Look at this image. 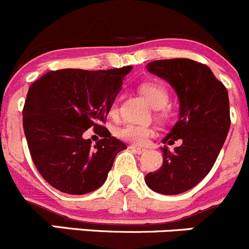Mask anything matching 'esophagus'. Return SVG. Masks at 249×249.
<instances>
[{"label": "esophagus", "instance_id": "34e87169", "mask_svg": "<svg viewBox=\"0 0 249 249\" xmlns=\"http://www.w3.org/2000/svg\"><path fill=\"white\" fill-rule=\"evenodd\" d=\"M130 148L135 152L136 154H142L143 152H146V149L141 148V147H136V146H130Z\"/></svg>", "mask_w": 249, "mask_h": 249}]
</instances>
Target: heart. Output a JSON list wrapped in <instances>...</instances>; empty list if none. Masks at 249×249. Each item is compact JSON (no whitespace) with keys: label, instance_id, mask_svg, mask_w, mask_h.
Wrapping results in <instances>:
<instances>
[{"label":"heart","instance_id":"b5f03b06","mask_svg":"<svg viewBox=\"0 0 249 249\" xmlns=\"http://www.w3.org/2000/svg\"><path fill=\"white\" fill-rule=\"evenodd\" d=\"M142 95L144 96L149 105L157 110L156 117L161 123H166L171 118V110L168 107L170 101V93L168 88L161 83H146L140 88ZM118 105L117 102L113 103L109 108V114L112 117L117 115ZM154 135V129L146 125L137 124H125L124 126L117 130V136L120 140L126 142H131L134 144H144L148 141L149 137Z\"/></svg>","mask_w":249,"mask_h":249}]
</instances>
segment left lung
Instances as JSON below:
<instances>
[{
    "mask_svg": "<svg viewBox=\"0 0 249 249\" xmlns=\"http://www.w3.org/2000/svg\"><path fill=\"white\" fill-rule=\"evenodd\" d=\"M147 69L178 93L180 118L163 143L181 144L161 147L163 165L144 180L158 194H182L208 175L223 148L231 124L228 90L209 67L189 58L153 60Z\"/></svg>",
    "mask_w": 249,
    "mask_h": 249,
    "instance_id": "obj_1",
    "label": "left lung"
}]
</instances>
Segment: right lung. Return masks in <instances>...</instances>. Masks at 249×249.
Returning <instances> with one entry per match:
<instances>
[{
  "mask_svg": "<svg viewBox=\"0 0 249 249\" xmlns=\"http://www.w3.org/2000/svg\"><path fill=\"white\" fill-rule=\"evenodd\" d=\"M131 69H60L30 86L23 109L24 134L36 169L52 187L85 195L105 182L115 156L126 146L102 124ZM90 127L103 137L95 146L82 137Z\"/></svg>",
  "mask_w": 249,
  "mask_h": 249,
  "instance_id": "right-lung-1",
  "label": "right lung"
}]
</instances>
